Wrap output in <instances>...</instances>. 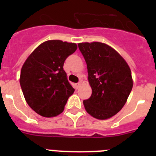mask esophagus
<instances>
[{
	"instance_id": "1",
	"label": "esophagus",
	"mask_w": 156,
	"mask_h": 156,
	"mask_svg": "<svg viewBox=\"0 0 156 156\" xmlns=\"http://www.w3.org/2000/svg\"><path fill=\"white\" fill-rule=\"evenodd\" d=\"M80 85H81V82H79V83H76V84H75L76 89H78V88L80 87Z\"/></svg>"
}]
</instances>
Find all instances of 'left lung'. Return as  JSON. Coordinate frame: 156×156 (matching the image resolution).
I'll use <instances>...</instances> for the list:
<instances>
[{"mask_svg":"<svg viewBox=\"0 0 156 156\" xmlns=\"http://www.w3.org/2000/svg\"><path fill=\"white\" fill-rule=\"evenodd\" d=\"M78 47L87 66L92 88L90 98L83 101L85 109L96 119H108L122 109L130 94V69L122 56L105 44L80 43Z\"/></svg>","mask_w":156,"mask_h":156,"instance_id":"8db88e82","label":"left lung"}]
</instances>
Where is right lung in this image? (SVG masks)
I'll use <instances>...</instances> for the list:
<instances>
[{
	"instance_id": "add662e5",
	"label": "right lung",
	"mask_w": 156,
	"mask_h": 156,
	"mask_svg": "<svg viewBox=\"0 0 156 156\" xmlns=\"http://www.w3.org/2000/svg\"><path fill=\"white\" fill-rule=\"evenodd\" d=\"M74 43L53 40L37 47L23 64L20 85L32 109L44 117L62 113L74 89L63 69L66 59L76 50Z\"/></svg>"
}]
</instances>
